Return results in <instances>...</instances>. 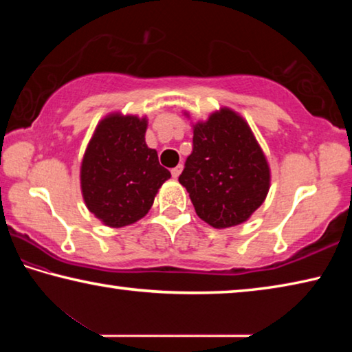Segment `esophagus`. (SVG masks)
<instances>
[{"mask_svg":"<svg viewBox=\"0 0 352 352\" xmlns=\"http://www.w3.org/2000/svg\"><path fill=\"white\" fill-rule=\"evenodd\" d=\"M182 169H183V166H182V164H178V166H175L174 169L170 170V174H172V177L175 178V180H177V178H178V175L182 174Z\"/></svg>","mask_w":352,"mask_h":352,"instance_id":"1","label":"esophagus"}]
</instances>
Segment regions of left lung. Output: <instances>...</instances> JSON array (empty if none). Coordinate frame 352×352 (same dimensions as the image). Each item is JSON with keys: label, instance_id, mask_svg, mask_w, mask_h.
I'll use <instances>...</instances> for the list:
<instances>
[{"label": "left lung", "instance_id": "obj_1", "mask_svg": "<svg viewBox=\"0 0 352 352\" xmlns=\"http://www.w3.org/2000/svg\"><path fill=\"white\" fill-rule=\"evenodd\" d=\"M178 182L201 220L228 228L248 220L265 200L270 168L245 119L220 109L194 126L192 153Z\"/></svg>", "mask_w": 352, "mask_h": 352}]
</instances>
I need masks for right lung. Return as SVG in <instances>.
Wrapping results in <instances>:
<instances>
[{
    "instance_id": "obj_1",
    "label": "right lung",
    "mask_w": 352,
    "mask_h": 352,
    "mask_svg": "<svg viewBox=\"0 0 352 352\" xmlns=\"http://www.w3.org/2000/svg\"><path fill=\"white\" fill-rule=\"evenodd\" d=\"M147 119L111 113L98 124L80 166L85 205L113 228L138 222L170 172L146 144Z\"/></svg>"
}]
</instances>
